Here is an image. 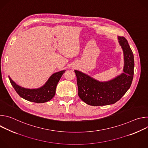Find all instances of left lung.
<instances>
[{"instance_id":"obj_1","label":"left lung","mask_w":148,"mask_h":148,"mask_svg":"<svg viewBox=\"0 0 148 148\" xmlns=\"http://www.w3.org/2000/svg\"><path fill=\"white\" fill-rule=\"evenodd\" d=\"M123 53L124 66L121 75L108 81H99L88 75L75 70L78 96L92 106L113 104L119 101L130 88L134 77V57L128 42L124 37H118Z\"/></svg>"}]
</instances>
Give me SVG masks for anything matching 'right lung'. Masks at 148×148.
Segmentation results:
<instances>
[{
    "mask_svg": "<svg viewBox=\"0 0 148 148\" xmlns=\"http://www.w3.org/2000/svg\"><path fill=\"white\" fill-rule=\"evenodd\" d=\"M66 70L60 71L53 74L43 86L36 89H28L20 87L16 84L9 76L13 87L23 99L36 103H44L51 100L56 94L57 85Z\"/></svg>",
    "mask_w": 148,
    "mask_h": 148,
    "instance_id": "right-lung-1",
    "label": "right lung"
}]
</instances>
